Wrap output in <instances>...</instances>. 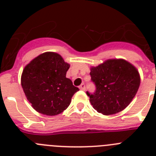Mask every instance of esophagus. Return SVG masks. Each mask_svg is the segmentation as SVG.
<instances>
[{
	"label": "esophagus",
	"instance_id": "1",
	"mask_svg": "<svg viewBox=\"0 0 156 156\" xmlns=\"http://www.w3.org/2000/svg\"><path fill=\"white\" fill-rule=\"evenodd\" d=\"M80 90H85V84H84V83H82V84L80 86Z\"/></svg>",
	"mask_w": 156,
	"mask_h": 156
}]
</instances>
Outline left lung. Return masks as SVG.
Instances as JSON below:
<instances>
[{
  "label": "left lung",
  "mask_w": 156,
  "mask_h": 156,
  "mask_svg": "<svg viewBox=\"0 0 156 156\" xmlns=\"http://www.w3.org/2000/svg\"><path fill=\"white\" fill-rule=\"evenodd\" d=\"M94 94L87 92L98 112L109 115L126 108L138 90L140 77L134 66L122 58L108 59L90 68Z\"/></svg>",
  "instance_id": "left-lung-1"
}]
</instances>
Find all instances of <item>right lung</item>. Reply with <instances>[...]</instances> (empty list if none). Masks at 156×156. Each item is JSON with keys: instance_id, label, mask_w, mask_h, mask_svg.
<instances>
[{"instance_id": "right-lung-1", "label": "right lung", "mask_w": 156, "mask_h": 156, "mask_svg": "<svg viewBox=\"0 0 156 156\" xmlns=\"http://www.w3.org/2000/svg\"><path fill=\"white\" fill-rule=\"evenodd\" d=\"M70 65L60 55L44 52L25 66L21 84L27 100L37 112L47 115L62 113L79 90L66 78Z\"/></svg>"}]
</instances>
